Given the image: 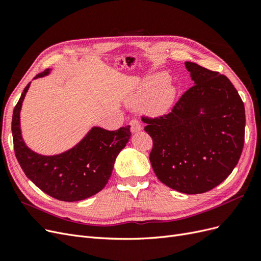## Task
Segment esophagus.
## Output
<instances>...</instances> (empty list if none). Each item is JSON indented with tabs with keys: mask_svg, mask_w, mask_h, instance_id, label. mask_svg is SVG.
<instances>
[{
	"mask_svg": "<svg viewBox=\"0 0 261 261\" xmlns=\"http://www.w3.org/2000/svg\"><path fill=\"white\" fill-rule=\"evenodd\" d=\"M129 125H130V130L132 133H137L139 130H141V124L140 122L137 120V118H133V120L129 122Z\"/></svg>",
	"mask_w": 261,
	"mask_h": 261,
	"instance_id": "34e87169",
	"label": "esophagus"
}]
</instances>
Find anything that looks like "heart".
<instances>
[{"mask_svg": "<svg viewBox=\"0 0 261 261\" xmlns=\"http://www.w3.org/2000/svg\"><path fill=\"white\" fill-rule=\"evenodd\" d=\"M168 82L169 77L163 73L144 78L128 94L127 102L134 107L145 106L149 113H163L170 108L175 97V89L167 85Z\"/></svg>", "mask_w": 261, "mask_h": 261, "instance_id": "b5f03b06", "label": "heart"}]
</instances>
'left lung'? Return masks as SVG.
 I'll use <instances>...</instances> for the list:
<instances>
[{
    "instance_id": "1",
    "label": "left lung",
    "mask_w": 261,
    "mask_h": 261,
    "mask_svg": "<svg viewBox=\"0 0 261 261\" xmlns=\"http://www.w3.org/2000/svg\"><path fill=\"white\" fill-rule=\"evenodd\" d=\"M195 85L171 112L141 116L152 138L149 159L163 184L185 194L215 188L238 164L245 139V108L233 84L219 72L185 62Z\"/></svg>"
}]
</instances>
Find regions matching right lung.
<instances>
[{"label":"right lung","instance_id":"add662e5","mask_svg":"<svg viewBox=\"0 0 261 261\" xmlns=\"http://www.w3.org/2000/svg\"><path fill=\"white\" fill-rule=\"evenodd\" d=\"M48 73L45 69L36 78ZM29 85L15 106L12 118L15 155L23 173L42 192L62 201H80L99 193L112 174L117 154L128 143L130 126L116 130L93 127L80 144L64 153L38 154L25 145L20 133L19 112Z\"/></svg>","mask_w":261,"mask_h":261}]
</instances>
